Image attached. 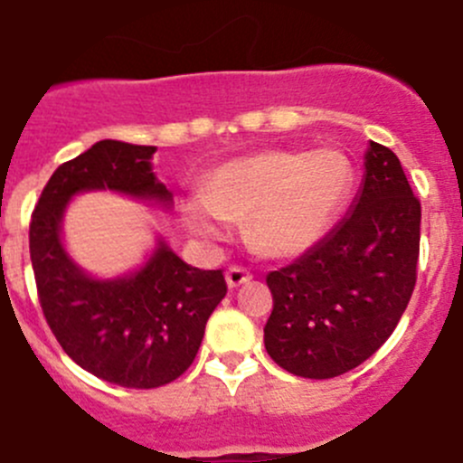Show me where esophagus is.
<instances>
[{
	"instance_id": "obj_1",
	"label": "esophagus",
	"mask_w": 463,
	"mask_h": 463,
	"mask_svg": "<svg viewBox=\"0 0 463 463\" xmlns=\"http://www.w3.org/2000/svg\"><path fill=\"white\" fill-rule=\"evenodd\" d=\"M250 273L246 271V269H241V267H231L226 271V285L231 287H240V285H244V282H249L250 280Z\"/></svg>"
}]
</instances>
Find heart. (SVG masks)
Listing matches in <instances>:
<instances>
[{"instance_id":"heart-1","label":"heart","mask_w":463,"mask_h":463,"mask_svg":"<svg viewBox=\"0 0 463 463\" xmlns=\"http://www.w3.org/2000/svg\"><path fill=\"white\" fill-rule=\"evenodd\" d=\"M353 181V165L341 151L267 149L213 169L199 196L183 199L181 217L208 244L226 240L228 222H241L255 253L294 260L326 237Z\"/></svg>"}]
</instances>
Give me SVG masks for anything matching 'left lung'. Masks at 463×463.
<instances>
[{
  "mask_svg": "<svg viewBox=\"0 0 463 463\" xmlns=\"http://www.w3.org/2000/svg\"><path fill=\"white\" fill-rule=\"evenodd\" d=\"M420 203L398 156L378 142L351 210L314 249L267 276L264 348L300 378H336L392 336L416 285Z\"/></svg>",
  "mask_w": 463,
  "mask_h": 463,
  "instance_id": "obj_1",
  "label": "left lung"
}]
</instances>
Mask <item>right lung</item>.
<instances>
[{
	"label": "right lung",
	"instance_id": "add662e5",
	"mask_svg": "<svg viewBox=\"0 0 463 463\" xmlns=\"http://www.w3.org/2000/svg\"><path fill=\"white\" fill-rule=\"evenodd\" d=\"M156 146L101 140L61 165L31 217L29 249L44 318L62 351L88 373L128 389H154L185 373L205 323L226 296L222 269L183 262L163 235L133 271L99 278L62 241L67 205L83 192H115L172 208L154 174Z\"/></svg>",
	"mask_w": 463,
	"mask_h": 463
}]
</instances>
